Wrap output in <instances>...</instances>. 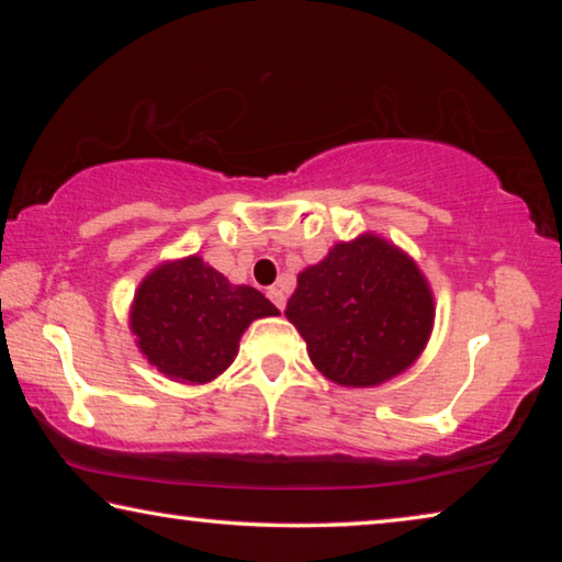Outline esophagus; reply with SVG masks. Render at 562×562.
Listing matches in <instances>:
<instances>
[{"label":"esophagus","instance_id":"obj_1","mask_svg":"<svg viewBox=\"0 0 562 562\" xmlns=\"http://www.w3.org/2000/svg\"><path fill=\"white\" fill-rule=\"evenodd\" d=\"M268 297L272 300L274 307H278V310H284V302H288V294L282 292V288H270V290H268Z\"/></svg>","mask_w":562,"mask_h":562}]
</instances>
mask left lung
Instances as JSON below:
<instances>
[{"label":"left lung","mask_w":562,"mask_h":562,"mask_svg":"<svg viewBox=\"0 0 562 562\" xmlns=\"http://www.w3.org/2000/svg\"><path fill=\"white\" fill-rule=\"evenodd\" d=\"M317 372L347 389L404 374L429 345L436 304L412 255L376 233L329 247L284 310Z\"/></svg>","instance_id":"obj_1"}]
</instances>
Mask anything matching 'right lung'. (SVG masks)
Listing matches in <instances>:
<instances>
[{"label":"right lung","instance_id":"right-lung-1","mask_svg":"<svg viewBox=\"0 0 562 562\" xmlns=\"http://www.w3.org/2000/svg\"><path fill=\"white\" fill-rule=\"evenodd\" d=\"M280 310L250 284H233L201 255L166 260L140 280L128 329L150 367L170 382L198 386L237 357L243 331Z\"/></svg>","mask_w":562,"mask_h":562}]
</instances>
